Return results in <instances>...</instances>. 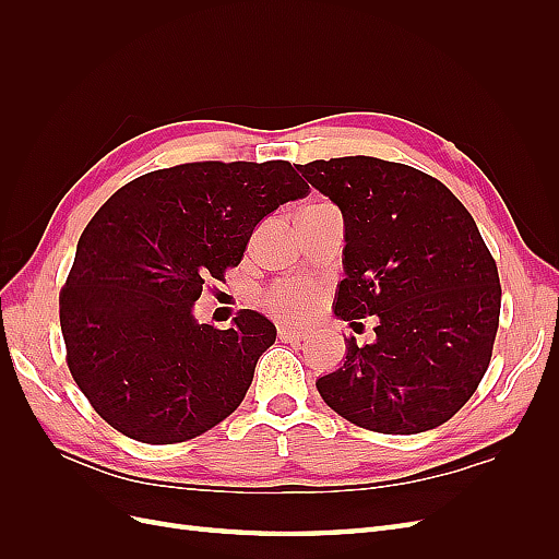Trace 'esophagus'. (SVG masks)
<instances>
[{
	"instance_id": "1",
	"label": "esophagus",
	"mask_w": 559,
	"mask_h": 559,
	"mask_svg": "<svg viewBox=\"0 0 559 559\" xmlns=\"http://www.w3.org/2000/svg\"><path fill=\"white\" fill-rule=\"evenodd\" d=\"M277 337H280L282 343H300L302 337H306V333H302V331H296V329L280 326V329H277Z\"/></svg>"
}]
</instances>
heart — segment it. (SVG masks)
<instances>
[{"mask_svg":"<svg viewBox=\"0 0 559 559\" xmlns=\"http://www.w3.org/2000/svg\"><path fill=\"white\" fill-rule=\"evenodd\" d=\"M319 302V289L308 282H277L265 296V308L282 321L308 319Z\"/></svg>","mask_w":559,"mask_h":559,"instance_id":"heart-1","label":"heart"}]
</instances>
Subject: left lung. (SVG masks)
Wrapping results in <instances>:
<instances>
[{
	"instance_id": "8db88e82",
	"label": "left lung",
	"mask_w": 559,
	"mask_h": 559,
	"mask_svg": "<svg viewBox=\"0 0 559 559\" xmlns=\"http://www.w3.org/2000/svg\"><path fill=\"white\" fill-rule=\"evenodd\" d=\"M343 212L345 280L335 317H378L376 343L347 341L319 378L331 411L378 433L441 427L476 392L492 359L501 284L468 210L411 165L347 156L298 165Z\"/></svg>"
}]
</instances>
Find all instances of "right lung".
I'll return each mask as SVG.
<instances>
[{"label": "right lung", "mask_w": 559, "mask_h": 559, "mask_svg": "<svg viewBox=\"0 0 559 559\" xmlns=\"http://www.w3.org/2000/svg\"><path fill=\"white\" fill-rule=\"evenodd\" d=\"M308 191L289 160H202L132 179L97 210L60 326L70 373L107 425L170 445L238 408L277 331L253 310L226 331L198 324L193 302L242 261L263 216Z\"/></svg>", "instance_id": "add662e5"}]
</instances>
